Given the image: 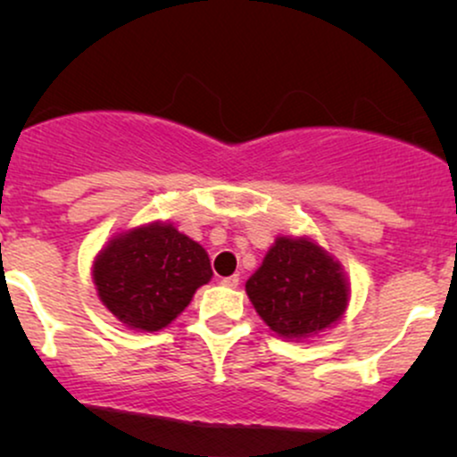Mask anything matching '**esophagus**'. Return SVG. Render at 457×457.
<instances>
[{
	"instance_id": "1",
	"label": "esophagus",
	"mask_w": 457,
	"mask_h": 457,
	"mask_svg": "<svg viewBox=\"0 0 457 457\" xmlns=\"http://www.w3.org/2000/svg\"><path fill=\"white\" fill-rule=\"evenodd\" d=\"M221 283H223L225 287H238V283H240V277H238V275H232V277H223Z\"/></svg>"
}]
</instances>
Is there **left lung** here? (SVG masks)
I'll return each mask as SVG.
<instances>
[{"instance_id": "8db88e82", "label": "left lung", "mask_w": 457, "mask_h": 457, "mask_svg": "<svg viewBox=\"0 0 457 457\" xmlns=\"http://www.w3.org/2000/svg\"><path fill=\"white\" fill-rule=\"evenodd\" d=\"M245 287L260 318L290 339L330 327L348 305V286L337 262L303 238H277Z\"/></svg>"}]
</instances>
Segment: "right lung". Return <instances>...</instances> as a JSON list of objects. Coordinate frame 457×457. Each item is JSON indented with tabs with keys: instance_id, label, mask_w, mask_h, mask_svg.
Instances as JSON below:
<instances>
[{
	"instance_id": "obj_1",
	"label": "right lung",
	"mask_w": 457,
	"mask_h": 457,
	"mask_svg": "<svg viewBox=\"0 0 457 457\" xmlns=\"http://www.w3.org/2000/svg\"><path fill=\"white\" fill-rule=\"evenodd\" d=\"M211 277L202 245L167 223L115 236L94 262L103 305L120 322L141 330L167 327Z\"/></svg>"
}]
</instances>
